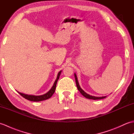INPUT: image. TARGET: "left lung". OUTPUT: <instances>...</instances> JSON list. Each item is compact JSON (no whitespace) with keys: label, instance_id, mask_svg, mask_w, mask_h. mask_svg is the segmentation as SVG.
Masks as SVG:
<instances>
[{"label":"left lung","instance_id":"8db88e82","mask_svg":"<svg viewBox=\"0 0 134 134\" xmlns=\"http://www.w3.org/2000/svg\"><path fill=\"white\" fill-rule=\"evenodd\" d=\"M74 76H75V82H76V86H77L78 89V90L79 91V92H80V93L82 94V96H83L85 97H86V98H88V99H94V100H96V99H103V98H105V97H106V96H104V97H96V96H91V95L88 94L85 92V91L81 87V86H79V82H78V81L77 76H76V75L75 73H74Z\"/></svg>","mask_w":134,"mask_h":134}]
</instances>
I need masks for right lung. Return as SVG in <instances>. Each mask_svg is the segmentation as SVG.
I'll list each match as a JSON object with an SVG mask.
<instances>
[{"instance_id": "obj_1", "label": "right lung", "mask_w": 134, "mask_h": 134, "mask_svg": "<svg viewBox=\"0 0 134 134\" xmlns=\"http://www.w3.org/2000/svg\"><path fill=\"white\" fill-rule=\"evenodd\" d=\"M62 72V71H60V72H59L58 76H57V78L56 79V80L54 82L53 85L52 86V88L48 91V92L44 94L43 95H40V96H35V95H29V94H24L21 92H19L17 91L20 95L22 96L23 97L25 98H26L28 100H30L31 101H36V102H38V101H44L45 100V99H47L48 98H51L53 94V93L55 92V89H56V84L57 82H58V79H59L60 75V74Z\"/></svg>"}]
</instances>
